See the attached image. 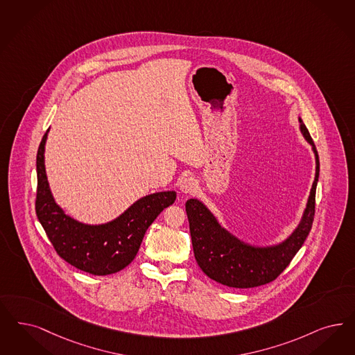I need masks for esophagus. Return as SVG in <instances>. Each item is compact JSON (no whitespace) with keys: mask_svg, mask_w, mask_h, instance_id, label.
Wrapping results in <instances>:
<instances>
[{"mask_svg":"<svg viewBox=\"0 0 355 355\" xmlns=\"http://www.w3.org/2000/svg\"><path fill=\"white\" fill-rule=\"evenodd\" d=\"M196 187H198V182H196V178H193V177H186L180 184V190L184 193V194L194 193Z\"/></svg>","mask_w":355,"mask_h":355,"instance_id":"esophagus-1","label":"esophagus"}]
</instances>
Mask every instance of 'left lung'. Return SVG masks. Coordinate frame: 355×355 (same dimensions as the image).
Returning a JSON list of instances; mask_svg holds the SVG:
<instances>
[{"label":"left lung","mask_w":355,"mask_h":355,"mask_svg":"<svg viewBox=\"0 0 355 355\" xmlns=\"http://www.w3.org/2000/svg\"><path fill=\"white\" fill-rule=\"evenodd\" d=\"M300 132L312 146L316 174L303 216L293 232L278 244H248L221 227L216 216L200 200L189 199L186 212L196 262L208 278L228 287L252 288L277 279L304 244L315 216V198L320 174L318 149L299 118Z\"/></svg>","instance_id":"obj_1"}]
</instances>
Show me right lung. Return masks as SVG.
Segmentation results:
<instances>
[{
  "instance_id": "obj_1",
  "label": "right lung",
  "mask_w": 355,
  "mask_h": 355,
  "mask_svg": "<svg viewBox=\"0 0 355 355\" xmlns=\"http://www.w3.org/2000/svg\"><path fill=\"white\" fill-rule=\"evenodd\" d=\"M44 134L37 155L35 209L56 253L74 268L93 275H109L128 266L139 252L148 227L164 208L174 203L175 191L143 196L116 219L105 224H85L67 215L53 199L44 165Z\"/></svg>"
}]
</instances>
